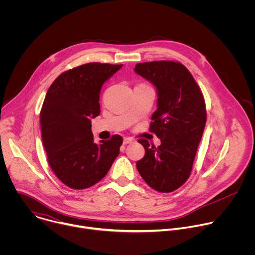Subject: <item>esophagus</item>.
I'll return each mask as SVG.
<instances>
[{"label": "esophagus", "instance_id": "1", "mask_svg": "<svg viewBox=\"0 0 255 255\" xmlns=\"http://www.w3.org/2000/svg\"><path fill=\"white\" fill-rule=\"evenodd\" d=\"M134 141V139L133 138H131V137H124V144H129V143H132Z\"/></svg>", "mask_w": 255, "mask_h": 255}]
</instances>
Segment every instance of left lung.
Here are the masks:
<instances>
[{
  "mask_svg": "<svg viewBox=\"0 0 255 255\" xmlns=\"http://www.w3.org/2000/svg\"><path fill=\"white\" fill-rule=\"evenodd\" d=\"M134 70L157 89V109L149 130L161 141L155 147L146 139H139L145 155L136 166L150 188L171 193L190 177L207 121L205 99L189 69L180 62H142Z\"/></svg>",
  "mask_w": 255,
  "mask_h": 255,
  "instance_id": "obj_1",
  "label": "left lung"
}]
</instances>
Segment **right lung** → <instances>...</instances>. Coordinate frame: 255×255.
<instances>
[{
    "mask_svg": "<svg viewBox=\"0 0 255 255\" xmlns=\"http://www.w3.org/2000/svg\"><path fill=\"white\" fill-rule=\"evenodd\" d=\"M123 64L90 62L68 69L49 87L41 111V137L48 163L70 189L100 181L120 152L123 138L94 142L91 119L100 115V92Z\"/></svg>",
    "mask_w": 255,
    "mask_h": 255,
    "instance_id": "add662e5",
    "label": "right lung"
}]
</instances>
